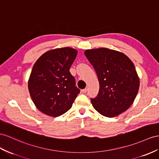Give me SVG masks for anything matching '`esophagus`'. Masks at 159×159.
<instances>
[{"label": "esophagus", "instance_id": "obj_1", "mask_svg": "<svg viewBox=\"0 0 159 159\" xmlns=\"http://www.w3.org/2000/svg\"><path fill=\"white\" fill-rule=\"evenodd\" d=\"M87 91V88H85V89H83V90H82V93H86Z\"/></svg>", "mask_w": 159, "mask_h": 159}]
</instances>
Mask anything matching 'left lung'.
<instances>
[{
  "instance_id": "1",
  "label": "left lung",
  "mask_w": 159,
  "mask_h": 159,
  "mask_svg": "<svg viewBox=\"0 0 159 159\" xmlns=\"http://www.w3.org/2000/svg\"><path fill=\"white\" fill-rule=\"evenodd\" d=\"M84 55L98 77L99 91L91 99L100 114L113 117L125 111L138 94L140 79L134 64L124 53L102 48L87 50Z\"/></svg>"
}]
</instances>
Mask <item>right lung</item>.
<instances>
[{"mask_svg": "<svg viewBox=\"0 0 159 159\" xmlns=\"http://www.w3.org/2000/svg\"><path fill=\"white\" fill-rule=\"evenodd\" d=\"M77 50L66 47L49 50L34 64L28 81L35 105L44 114L58 117L72 107L79 93L70 72Z\"/></svg>", "mask_w": 159, "mask_h": 159, "instance_id": "right-lung-1", "label": "right lung"}]
</instances>
